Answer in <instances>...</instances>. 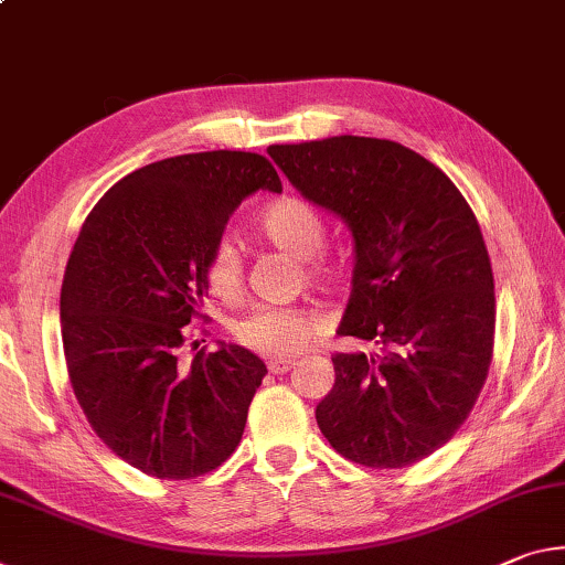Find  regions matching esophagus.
<instances>
[{
	"mask_svg": "<svg viewBox=\"0 0 565 565\" xmlns=\"http://www.w3.org/2000/svg\"><path fill=\"white\" fill-rule=\"evenodd\" d=\"M266 366L271 374H286L294 366V362L291 360H271Z\"/></svg>",
	"mask_w": 565,
	"mask_h": 565,
	"instance_id": "esophagus-1",
	"label": "esophagus"
}]
</instances>
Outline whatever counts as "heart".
<instances>
[{"label":"heart","instance_id":"b5f03b06","mask_svg":"<svg viewBox=\"0 0 565 565\" xmlns=\"http://www.w3.org/2000/svg\"><path fill=\"white\" fill-rule=\"evenodd\" d=\"M258 231L268 244L286 250L303 264V279L315 289H334L342 268L321 250L327 246V223L315 205L286 195L266 205L258 216ZM244 254L234 238H221L205 262V281L221 299H236L244 291ZM234 339L262 356H291L321 331V319L309 307H276L258 303L234 321Z\"/></svg>","mask_w":565,"mask_h":565}]
</instances>
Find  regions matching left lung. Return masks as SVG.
Here are the masks:
<instances>
[{
  "label": "left lung",
  "instance_id": "1",
  "mask_svg": "<svg viewBox=\"0 0 565 565\" xmlns=\"http://www.w3.org/2000/svg\"><path fill=\"white\" fill-rule=\"evenodd\" d=\"M268 156L352 231L337 334L377 347L331 356L321 435L364 468H409L458 433L488 380L495 284L476 213L440 168L395 140L337 136Z\"/></svg>",
  "mask_w": 565,
  "mask_h": 565
}]
</instances>
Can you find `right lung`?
I'll use <instances>...</instances> for the list:
<instances>
[{
    "instance_id": "right-lung-1",
    "label": "right lung",
    "mask_w": 565,
    "mask_h": 565,
    "mask_svg": "<svg viewBox=\"0 0 565 565\" xmlns=\"http://www.w3.org/2000/svg\"><path fill=\"white\" fill-rule=\"evenodd\" d=\"M258 188L281 193L271 160L209 150L132 170L107 191L67 258L62 349L89 427L132 468L191 480L231 458L266 364L236 344L205 352L193 334L205 262L228 216Z\"/></svg>"
}]
</instances>
